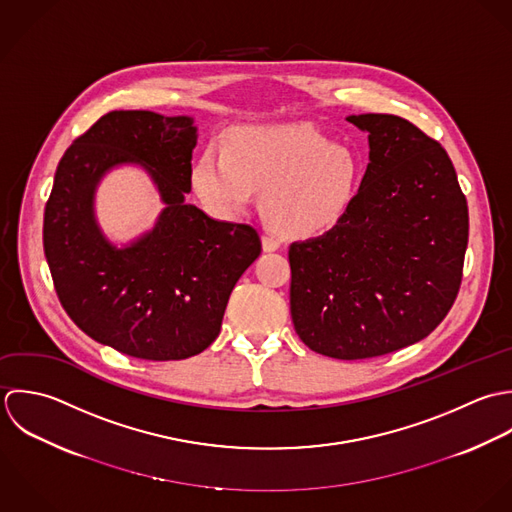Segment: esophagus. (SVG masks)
Here are the masks:
<instances>
[{
    "label": "esophagus",
    "mask_w": 512,
    "mask_h": 512,
    "mask_svg": "<svg viewBox=\"0 0 512 512\" xmlns=\"http://www.w3.org/2000/svg\"><path fill=\"white\" fill-rule=\"evenodd\" d=\"M261 243H263V251H267V253H273L281 247V243L273 235H267V233L261 237Z\"/></svg>",
    "instance_id": "34e87169"
}]
</instances>
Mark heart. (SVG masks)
<instances>
[{
    "label": "heart",
    "instance_id": "1",
    "mask_svg": "<svg viewBox=\"0 0 512 512\" xmlns=\"http://www.w3.org/2000/svg\"><path fill=\"white\" fill-rule=\"evenodd\" d=\"M362 166L350 146L303 126H241L225 150L205 148L192 170L202 204L219 217L247 209L255 190L279 235L310 239L334 229L358 194Z\"/></svg>",
    "mask_w": 512,
    "mask_h": 512
}]
</instances>
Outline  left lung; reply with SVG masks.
<instances>
[{
	"label": "left lung",
	"mask_w": 512,
	"mask_h": 512,
	"mask_svg": "<svg viewBox=\"0 0 512 512\" xmlns=\"http://www.w3.org/2000/svg\"><path fill=\"white\" fill-rule=\"evenodd\" d=\"M370 164L350 211L293 243L291 316L310 350L364 360L419 342L453 307L469 209L441 144L396 114H358Z\"/></svg>",
	"instance_id": "obj_1"
}]
</instances>
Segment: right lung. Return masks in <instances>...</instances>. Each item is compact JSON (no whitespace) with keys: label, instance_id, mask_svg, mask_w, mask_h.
I'll return each instance as SVG.
<instances>
[{"label":"right lung","instance_id":"1","mask_svg":"<svg viewBox=\"0 0 512 512\" xmlns=\"http://www.w3.org/2000/svg\"><path fill=\"white\" fill-rule=\"evenodd\" d=\"M192 116L112 110L61 158L43 217L57 297L93 340L140 360H184L217 338L229 295L259 257V233L186 204ZM120 163H140L167 207L152 232L118 250L94 219V192Z\"/></svg>","mask_w":512,"mask_h":512}]
</instances>
